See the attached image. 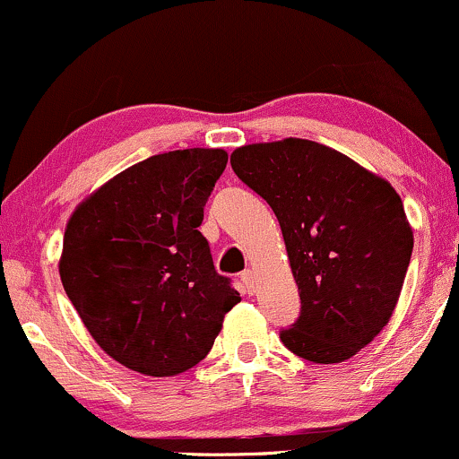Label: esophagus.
Returning <instances> with one entry per match:
<instances>
[{"label": "esophagus", "instance_id": "esophagus-1", "mask_svg": "<svg viewBox=\"0 0 459 459\" xmlns=\"http://www.w3.org/2000/svg\"><path fill=\"white\" fill-rule=\"evenodd\" d=\"M240 281H242V285H245V290L247 292H253V290H255V273L253 271H245L240 274Z\"/></svg>", "mask_w": 459, "mask_h": 459}]
</instances>
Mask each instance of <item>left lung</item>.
<instances>
[{
  "instance_id": "left-lung-1",
  "label": "left lung",
  "mask_w": 459,
  "mask_h": 459,
  "mask_svg": "<svg viewBox=\"0 0 459 459\" xmlns=\"http://www.w3.org/2000/svg\"><path fill=\"white\" fill-rule=\"evenodd\" d=\"M231 169L277 214L300 316L283 346L311 363L352 359L389 325L412 228L389 180L309 139L249 143Z\"/></svg>"
}]
</instances>
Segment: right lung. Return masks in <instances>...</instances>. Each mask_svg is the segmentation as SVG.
<instances>
[{
	"label": "right lung",
	"instance_id": "right-lung-1",
	"mask_svg": "<svg viewBox=\"0 0 459 459\" xmlns=\"http://www.w3.org/2000/svg\"><path fill=\"white\" fill-rule=\"evenodd\" d=\"M225 165L221 148L150 156L70 214L62 285L94 342L124 368L154 378L195 368L240 303L197 230Z\"/></svg>",
	"mask_w": 459,
	"mask_h": 459
}]
</instances>
